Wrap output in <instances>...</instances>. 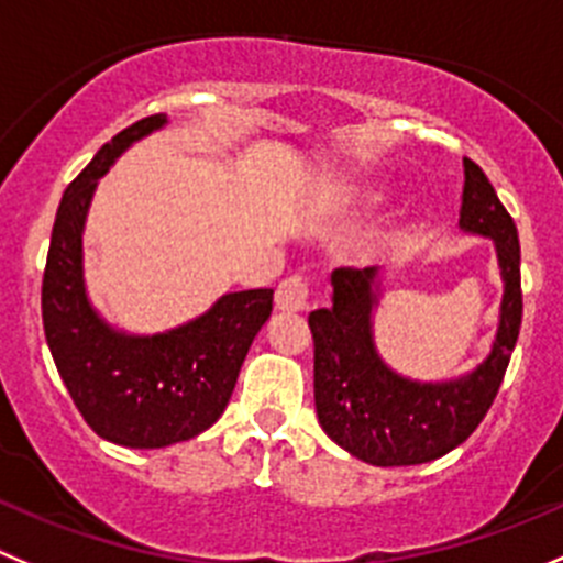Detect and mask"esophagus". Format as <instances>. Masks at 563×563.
I'll return each instance as SVG.
<instances>
[{"instance_id":"esophagus-1","label":"esophagus","mask_w":563,"mask_h":563,"mask_svg":"<svg viewBox=\"0 0 563 563\" xmlns=\"http://www.w3.org/2000/svg\"><path fill=\"white\" fill-rule=\"evenodd\" d=\"M309 298H312V287L303 276H290L285 278L276 290V309L282 312H303L309 307Z\"/></svg>"}]
</instances>
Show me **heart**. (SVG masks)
<instances>
[{"label":"heart","mask_w":563,"mask_h":563,"mask_svg":"<svg viewBox=\"0 0 563 563\" xmlns=\"http://www.w3.org/2000/svg\"><path fill=\"white\" fill-rule=\"evenodd\" d=\"M378 198H382V192L378 190H356L351 192V201H356V205H376Z\"/></svg>","instance_id":"1"}]
</instances>
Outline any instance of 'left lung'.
I'll list each match as a JSON object with an SVG mask.
<instances>
[{
    "instance_id": "1",
    "label": "left lung",
    "mask_w": 563,
    "mask_h": 563,
    "mask_svg": "<svg viewBox=\"0 0 563 563\" xmlns=\"http://www.w3.org/2000/svg\"><path fill=\"white\" fill-rule=\"evenodd\" d=\"M459 227L489 238L503 278L500 323L489 356L451 382H415L378 356L373 309L378 267H336L331 307L309 314L314 340V409L323 431L351 456L376 467H411L459 448L489 411L522 323L519 238L484 170L464 157Z\"/></svg>"
}]
</instances>
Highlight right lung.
Wrapping results in <instances>:
<instances>
[{
  "instance_id": "add662e5",
  "label": "right lung",
  "mask_w": 563,
  "mask_h": 563,
  "mask_svg": "<svg viewBox=\"0 0 563 563\" xmlns=\"http://www.w3.org/2000/svg\"><path fill=\"white\" fill-rule=\"evenodd\" d=\"M165 124L159 112L118 132L66 187L41 290L46 342L68 395L101 439L124 448H168L207 431L273 312V290L227 292L190 323L148 336L112 329L90 303L82 232L96 185L132 143Z\"/></svg>"
}]
</instances>
